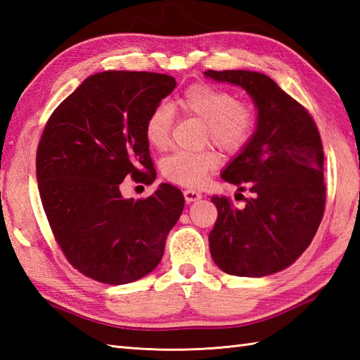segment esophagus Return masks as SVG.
Instances as JSON below:
<instances>
[{
    "instance_id": "obj_1",
    "label": "esophagus",
    "mask_w": 360,
    "mask_h": 360,
    "mask_svg": "<svg viewBox=\"0 0 360 360\" xmlns=\"http://www.w3.org/2000/svg\"><path fill=\"white\" fill-rule=\"evenodd\" d=\"M184 198H186L187 202H195L198 200H201V193L196 192V190L187 188V190H184Z\"/></svg>"
}]
</instances>
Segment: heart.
<instances>
[{"instance_id": "1", "label": "heart", "mask_w": 360, "mask_h": 360, "mask_svg": "<svg viewBox=\"0 0 360 360\" xmlns=\"http://www.w3.org/2000/svg\"><path fill=\"white\" fill-rule=\"evenodd\" d=\"M179 108L187 116L204 122V142L215 143L229 155L246 147L255 127V110L243 98H235L231 91L210 83H192L178 101ZM173 112L167 105H158L143 125L148 145L164 151L172 143ZM215 148L198 151H174L167 156L160 170L168 181L184 187H198L219 164Z\"/></svg>"}]
</instances>
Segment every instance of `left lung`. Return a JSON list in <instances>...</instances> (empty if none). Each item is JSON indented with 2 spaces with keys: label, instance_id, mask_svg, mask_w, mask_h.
<instances>
[{
  "label": "left lung",
  "instance_id": "obj_1",
  "mask_svg": "<svg viewBox=\"0 0 360 360\" xmlns=\"http://www.w3.org/2000/svg\"><path fill=\"white\" fill-rule=\"evenodd\" d=\"M204 74L244 88L258 108L257 131L221 174L252 196L243 209L226 196H212L218 209L209 233L213 262L236 277L286 269L309 246L323 218L326 187L319 128L307 108L264 74Z\"/></svg>",
  "mask_w": 360,
  "mask_h": 360
}]
</instances>
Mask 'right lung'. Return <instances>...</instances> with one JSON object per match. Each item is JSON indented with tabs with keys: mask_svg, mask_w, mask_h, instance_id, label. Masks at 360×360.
I'll return each mask as SVG.
<instances>
[{
	"mask_svg": "<svg viewBox=\"0 0 360 360\" xmlns=\"http://www.w3.org/2000/svg\"><path fill=\"white\" fill-rule=\"evenodd\" d=\"M172 75L105 71L60 103L37 148V181L63 255L86 277L125 285L150 274L184 209L181 190L160 184L125 200L127 176L150 184L156 170L145 139L148 114L172 93Z\"/></svg>",
	"mask_w": 360,
	"mask_h": 360,
	"instance_id": "right-lung-1",
	"label": "right lung"
}]
</instances>
